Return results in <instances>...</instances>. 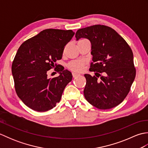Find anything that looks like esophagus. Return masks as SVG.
I'll use <instances>...</instances> for the list:
<instances>
[{"mask_svg":"<svg viewBox=\"0 0 148 148\" xmlns=\"http://www.w3.org/2000/svg\"><path fill=\"white\" fill-rule=\"evenodd\" d=\"M79 75H80V74L77 73V72H72V76H73L74 77H76V76H79Z\"/></svg>","mask_w":148,"mask_h":148,"instance_id":"1","label":"esophagus"}]
</instances>
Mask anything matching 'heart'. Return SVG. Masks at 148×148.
<instances>
[{"label":"heart","instance_id":"1","mask_svg":"<svg viewBox=\"0 0 148 148\" xmlns=\"http://www.w3.org/2000/svg\"><path fill=\"white\" fill-rule=\"evenodd\" d=\"M84 64H85V61L83 60H76L69 63L68 67L74 71L80 72L83 70Z\"/></svg>","mask_w":148,"mask_h":148}]
</instances>
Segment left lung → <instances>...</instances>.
I'll return each mask as SVG.
<instances>
[{
	"label": "left lung",
	"instance_id": "8db88e82",
	"mask_svg": "<svg viewBox=\"0 0 148 148\" xmlns=\"http://www.w3.org/2000/svg\"><path fill=\"white\" fill-rule=\"evenodd\" d=\"M75 37L77 40L86 38L92 44L93 62L90 71L95 72L96 76L84 74L85 99L99 109L117 106L126 98L136 77L130 47L114 29L103 25L79 29Z\"/></svg>",
	"mask_w": 148,
	"mask_h": 148
}]
</instances>
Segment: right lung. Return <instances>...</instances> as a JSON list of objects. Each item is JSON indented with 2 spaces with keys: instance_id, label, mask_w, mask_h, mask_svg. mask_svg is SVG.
Returning <instances> with one entry per match:
<instances>
[{
  "instance_id": "obj_1",
  "label": "right lung",
  "mask_w": 148,
  "mask_h": 148,
  "mask_svg": "<svg viewBox=\"0 0 148 148\" xmlns=\"http://www.w3.org/2000/svg\"><path fill=\"white\" fill-rule=\"evenodd\" d=\"M74 35L72 30L46 29L18 48L11 69L15 90L22 102L34 111L45 112L55 107L72 81L71 72L55 62L62 59L65 46ZM55 66L60 76L48 78V71Z\"/></svg>"
}]
</instances>
